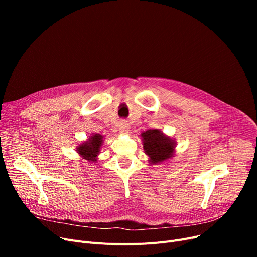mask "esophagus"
Instances as JSON below:
<instances>
[{"label": "esophagus", "instance_id": "obj_1", "mask_svg": "<svg viewBox=\"0 0 257 257\" xmlns=\"http://www.w3.org/2000/svg\"><path fill=\"white\" fill-rule=\"evenodd\" d=\"M129 130H130V125H129L128 121L121 120L120 124H119V131L121 133H127V132H129Z\"/></svg>", "mask_w": 257, "mask_h": 257}]
</instances>
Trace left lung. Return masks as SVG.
I'll list each match as a JSON object with an SVG mask.
<instances>
[{"label": "left lung", "instance_id": "left-lung-1", "mask_svg": "<svg viewBox=\"0 0 257 257\" xmlns=\"http://www.w3.org/2000/svg\"><path fill=\"white\" fill-rule=\"evenodd\" d=\"M144 150L151 165L161 164L172 158L176 143L159 129H149L141 133Z\"/></svg>", "mask_w": 257, "mask_h": 257}]
</instances>
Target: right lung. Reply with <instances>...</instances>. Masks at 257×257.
I'll use <instances>...</instances> for the list:
<instances>
[{
    "label": "right lung",
    "mask_w": 257,
    "mask_h": 257,
    "mask_svg": "<svg viewBox=\"0 0 257 257\" xmlns=\"http://www.w3.org/2000/svg\"><path fill=\"white\" fill-rule=\"evenodd\" d=\"M103 141L104 137L102 134H91V137H89L86 141L77 146V153L84 160L90 161V163H97Z\"/></svg>",
    "instance_id": "add662e5"
}]
</instances>
